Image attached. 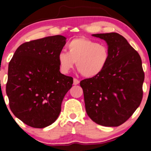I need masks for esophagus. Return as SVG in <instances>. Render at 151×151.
Segmentation results:
<instances>
[{"label": "esophagus", "mask_w": 151, "mask_h": 151, "mask_svg": "<svg viewBox=\"0 0 151 151\" xmlns=\"http://www.w3.org/2000/svg\"><path fill=\"white\" fill-rule=\"evenodd\" d=\"M79 80L74 78V79H73V84L74 85H77V84H79Z\"/></svg>", "instance_id": "1"}]
</instances>
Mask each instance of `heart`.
<instances>
[{"label":"heart","mask_w":151,"mask_h":151,"mask_svg":"<svg viewBox=\"0 0 151 151\" xmlns=\"http://www.w3.org/2000/svg\"><path fill=\"white\" fill-rule=\"evenodd\" d=\"M68 51L58 55L59 69L68 73L75 64L83 77L93 78L105 69L109 60L107 47L86 37L74 38L67 45Z\"/></svg>","instance_id":"b5f03b06"}]
</instances>
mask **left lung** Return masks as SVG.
<instances>
[{"label":"left lung","mask_w":151,"mask_h":151,"mask_svg":"<svg viewBox=\"0 0 151 151\" xmlns=\"http://www.w3.org/2000/svg\"><path fill=\"white\" fill-rule=\"evenodd\" d=\"M92 35L107 44L109 60L99 75L80 82L86 111L97 124L119 126L132 115L142 102L144 81L142 59L120 34Z\"/></svg>","instance_id":"1"}]
</instances>
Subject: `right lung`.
Masks as SVG:
<instances>
[{
  "label": "right lung",
  "instance_id": "1",
  "mask_svg": "<svg viewBox=\"0 0 151 151\" xmlns=\"http://www.w3.org/2000/svg\"><path fill=\"white\" fill-rule=\"evenodd\" d=\"M66 37L54 35L22 44L9 63V108L25 124L44 128L58 118L73 78L60 73L58 55Z\"/></svg>",
  "mask_w": 151,
  "mask_h": 151
}]
</instances>
